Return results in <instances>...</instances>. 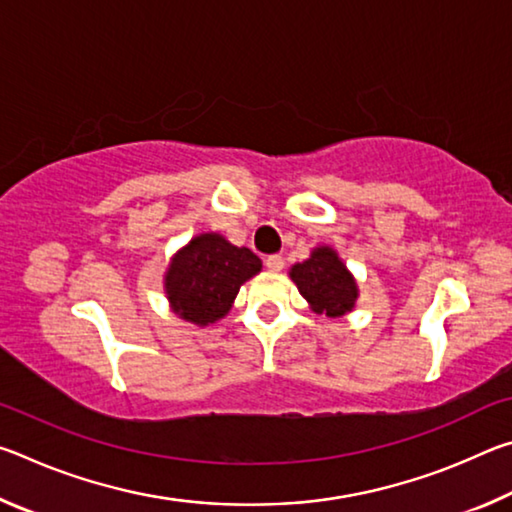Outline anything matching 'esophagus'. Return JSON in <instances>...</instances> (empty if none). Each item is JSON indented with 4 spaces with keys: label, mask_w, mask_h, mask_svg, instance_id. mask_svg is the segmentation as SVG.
I'll return each instance as SVG.
<instances>
[{
    "label": "esophagus",
    "mask_w": 512,
    "mask_h": 512,
    "mask_svg": "<svg viewBox=\"0 0 512 512\" xmlns=\"http://www.w3.org/2000/svg\"><path fill=\"white\" fill-rule=\"evenodd\" d=\"M264 264H266L268 271H273V273H280L282 268H284V259H282L280 255H268V257L264 259Z\"/></svg>",
    "instance_id": "esophagus-1"
}]
</instances>
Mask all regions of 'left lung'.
I'll list each match as a JSON object with an SVG mask.
<instances>
[{
    "mask_svg": "<svg viewBox=\"0 0 512 512\" xmlns=\"http://www.w3.org/2000/svg\"><path fill=\"white\" fill-rule=\"evenodd\" d=\"M289 277L318 316L343 318L357 307L359 284L332 246H316L305 262L289 268Z\"/></svg>",
    "mask_w": 512,
    "mask_h": 512,
    "instance_id": "obj_1",
    "label": "left lung"
}]
</instances>
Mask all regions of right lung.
Returning a JSON list of instances; mask_svg holds the SVG:
<instances>
[{
  "mask_svg": "<svg viewBox=\"0 0 512 512\" xmlns=\"http://www.w3.org/2000/svg\"><path fill=\"white\" fill-rule=\"evenodd\" d=\"M259 271L262 259L253 250L230 244L219 232H201L169 259L164 293L178 318L207 327L228 314L241 284Z\"/></svg>",
  "mask_w": 512,
  "mask_h": 512,
  "instance_id": "add662e5",
  "label": "right lung"
}]
</instances>
